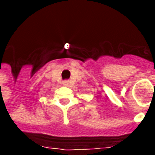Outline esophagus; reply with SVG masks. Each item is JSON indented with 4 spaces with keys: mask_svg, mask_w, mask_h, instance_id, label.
<instances>
[{
    "mask_svg": "<svg viewBox=\"0 0 155 155\" xmlns=\"http://www.w3.org/2000/svg\"><path fill=\"white\" fill-rule=\"evenodd\" d=\"M64 85H65V86H67V85H69V81H64Z\"/></svg>",
    "mask_w": 155,
    "mask_h": 155,
    "instance_id": "34e87169",
    "label": "esophagus"
}]
</instances>
